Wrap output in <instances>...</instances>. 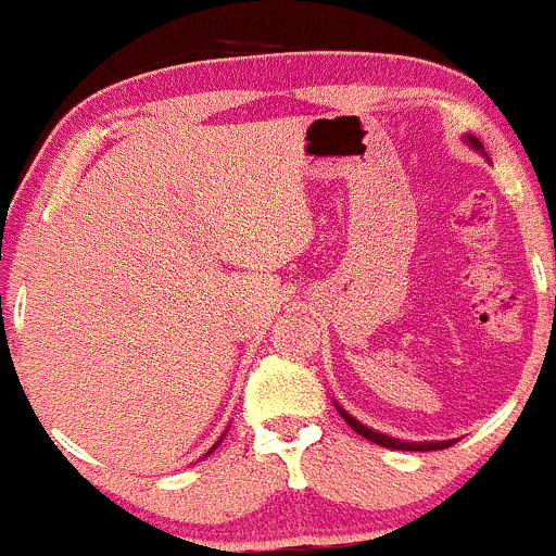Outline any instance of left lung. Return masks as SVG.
Wrapping results in <instances>:
<instances>
[{
  "instance_id": "obj_1",
  "label": "left lung",
  "mask_w": 556,
  "mask_h": 556,
  "mask_svg": "<svg viewBox=\"0 0 556 556\" xmlns=\"http://www.w3.org/2000/svg\"><path fill=\"white\" fill-rule=\"evenodd\" d=\"M470 140V146H476L478 151H483V146L478 143L476 138H468ZM337 410H340V416L348 420V426L350 429H353L355 433H361L363 439H368V442H374V444H381V446H387V450H407V452H431V450H446V446H452L455 442H418V444H413V442H402V439H392V437H384V433H379V431H371V429H366V426L361 424V420H355L353 416H348V413L342 410L340 405H337Z\"/></svg>"
}]
</instances>
